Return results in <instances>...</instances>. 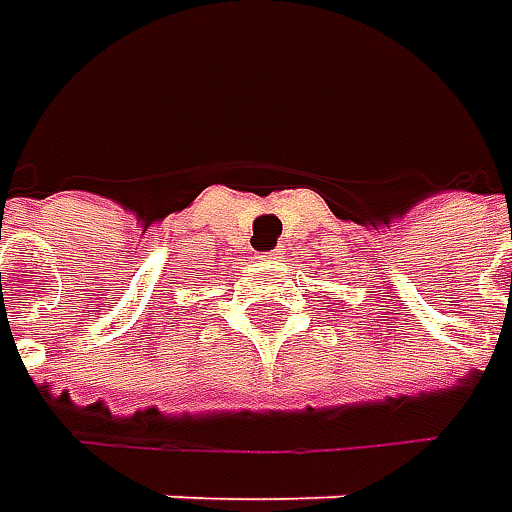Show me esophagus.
<instances>
[{"mask_svg":"<svg viewBox=\"0 0 512 512\" xmlns=\"http://www.w3.org/2000/svg\"><path fill=\"white\" fill-rule=\"evenodd\" d=\"M256 259H262V262H267V259H279V250H273V253H256Z\"/></svg>","mask_w":512,"mask_h":512,"instance_id":"esophagus-1","label":"esophagus"}]
</instances>
